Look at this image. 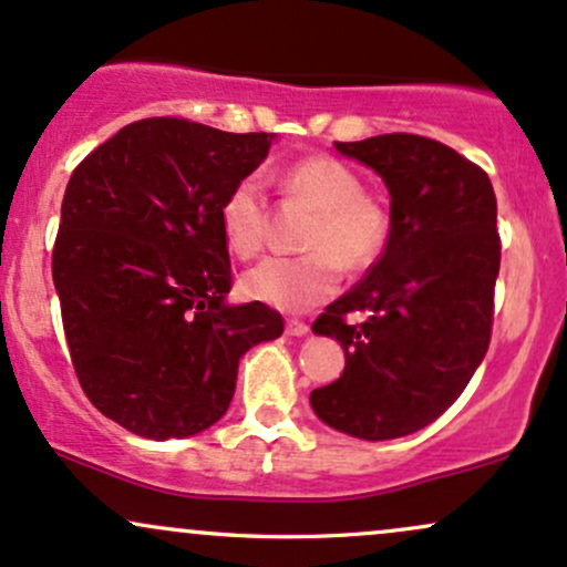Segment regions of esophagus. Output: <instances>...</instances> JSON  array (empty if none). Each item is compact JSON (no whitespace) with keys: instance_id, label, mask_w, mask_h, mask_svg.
I'll use <instances>...</instances> for the list:
<instances>
[{"instance_id":"esophagus-1","label":"esophagus","mask_w":567,"mask_h":567,"mask_svg":"<svg viewBox=\"0 0 567 567\" xmlns=\"http://www.w3.org/2000/svg\"><path fill=\"white\" fill-rule=\"evenodd\" d=\"M308 323L302 321V318H286V334H291V337H302V334H308Z\"/></svg>"}]
</instances>
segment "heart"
Masks as SVG:
<instances>
[{
  "instance_id": "obj_1",
  "label": "heart",
  "mask_w": 567,
  "mask_h": 567,
  "mask_svg": "<svg viewBox=\"0 0 567 567\" xmlns=\"http://www.w3.org/2000/svg\"><path fill=\"white\" fill-rule=\"evenodd\" d=\"M289 206L310 212L300 257L265 259L244 276V291L270 308L308 310L329 300L346 272H364L383 257L391 235V214L351 165L332 155H308L281 174ZM270 206L259 176H244L219 203V230L235 257L251 259L262 251Z\"/></svg>"
}]
</instances>
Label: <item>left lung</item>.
<instances>
[{"label":"left lung","mask_w":567,"mask_h":567,"mask_svg":"<svg viewBox=\"0 0 567 567\" xmlns=\"http://www.w3.org/2000/svg\"><path fill=\"white\" fill-rule=\"evenodd\" d=\"M334 146L383 176L391 235L364 281L316 318L313 332L346 348V372L310 404L342 434L383 442L434 423L485 359L498 206L485 171L434 138L385 133ZM351 312L368 318L348 324Z\"/></svg>","instance_id":"left-lung-1"}]
</instances>
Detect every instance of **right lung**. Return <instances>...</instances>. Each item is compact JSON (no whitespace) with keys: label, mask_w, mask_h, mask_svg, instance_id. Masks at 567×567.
I'll list each match as a JSON object with an SVG mask.
<instances>
[{"label":"right lung","mask_w":567,"mask_h":567,"mask_svg":"<svg viewBox=\"0 0 567 567\" xmlns=\"http://www.w3.org/2000/svg\"><path fill=\"white\" fill-rule=\"evenodd\" d=\"M272 133L184 117L120 128L74 168L53 284L74 372L95 410L146 439L193 436L233 402L238 361L284 334L262 302L227 305L219 203L267 157Z\"/></svg>","instance_id":"1"}]
</instances>
